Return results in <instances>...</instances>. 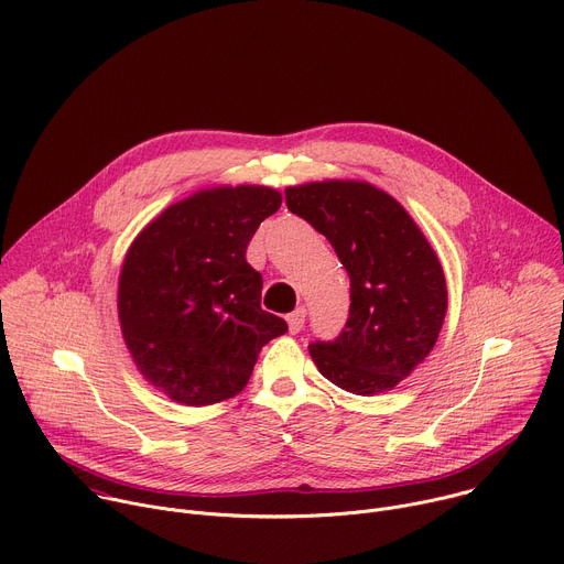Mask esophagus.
Segmentation results:
<instances>
[{
  "mask_svg": "<svg viewBox=\"0 0 564 564\" xmlns=\"http://www.w3.org/2000/svg\"><path fill=\"white\" fill-rule=\"evenodd\" d=\"M285 321H288L290 335H296V333L303 328V324H305V307H296L294 312H290V314L285 316Z\"/></svg>",
  "mask_w": 564,
  "mask_h": 564,
  "instance_id": "34e87169",
  "label": "esophagus"
}]
</instances>
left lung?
I'll return each mask as SVG.
<instances>
[{
  "instance_id": "left-lung-1",
  "label": "left lung",
  "mask_w": 564,
  "mask_h": 564,
  "mask_svg": "<svg viewBox=\"0 0 564 564\" xmlns=\"http://www.w3.org/2000/svg\"><path fill=\"white\" fill-rule=\"evenodd\" d=\"M285 203L330 240L350 276L348 324L339 339L310 346L312 361L348 392L392 390L444 326L448 290L433 246L404 205L366 181L294 185Z\"/></svg>"
}]
</instances>
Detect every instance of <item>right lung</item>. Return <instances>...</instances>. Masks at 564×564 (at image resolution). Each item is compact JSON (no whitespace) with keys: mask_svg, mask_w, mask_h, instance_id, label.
<instances>
[{"mask_svg":"<svg viewBox=\"0 0 564 564\" xmlns=\"http://www.w3.org/2000/svg\"><path fill=\"white\" fill-rule=\"evenodd\" d=\"M263 185L198 189L149 220L118 279V318L140 375L176 404L212 406L243 390L261 348L288 324L261 307L246 261L259 225L281 207Z\"/></svg>","mask_w":564,"mask_h":564,"instance_id":"1","label":"right lung"}]
</instances>
